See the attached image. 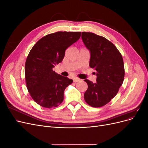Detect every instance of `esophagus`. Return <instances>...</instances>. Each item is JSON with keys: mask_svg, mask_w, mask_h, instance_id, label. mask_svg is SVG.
Listing matches in <instances>:
<instances>
[{"mask_svg": "<svg viewBox=\"0 0 148 148\" xmlns=\"http://www.w3.org/2000/svg\"><path fill=\"white\" fill-rule=\"evenodd\" d=\"M73 82H75V83H76V82H79L80 79L79 78H77V77H75V78H73Z\"/></svg>", "mask_w": 148, "mask_h": 148, "instance_id": "1", "label": "esophagus"}]
</instances>
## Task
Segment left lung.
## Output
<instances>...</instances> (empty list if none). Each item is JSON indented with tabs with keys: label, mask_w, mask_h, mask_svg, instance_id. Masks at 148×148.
Returning a JSON list of instances; mask_svg holds the SVG:
<instances>
[{
	"label": "left lung",
	"mask_w": 148,
	"mask_h": 148,
	"mask_svg": "<svg viewBox=\"0 0 148 148\" xmlns=\"http://www.w3.org/2000/svg\"><path fill=\"white\" fill-rule=\"evenodd\" d=\"M82 38L90 52L89 66L96 70V83L84 79L88 89L84 99L91 107L105 106L117 95L124 79L125 69L122 55L106 38L92 33L82 32Z\"/></svg>",
	"instance_id": "obj_1"
}]
</instances>
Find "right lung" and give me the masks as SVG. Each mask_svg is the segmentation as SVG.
Wrapping results in <instances>:
<instances>
[{"mask_svg": "<svg viewBox=\"0 0 148 148\" xmlns=\"http://www.w3.org/2000/svg\"><path fill=\"white\" fill-rule=\"evenodd\" d=\"M81 32H58L47 34L34 44L25 63L26 87L33 99L46 108L59 106L65 88L73 80L57 74L52 69L60 63L66 49L77 42Z\"/></svg>", "mask_w": 148, "mask_h": 148, "instance_id": "obj_1", "label": "right lung"}]
</instances>
